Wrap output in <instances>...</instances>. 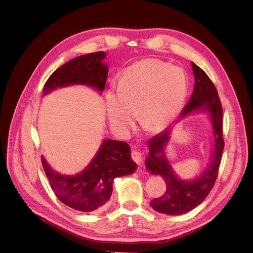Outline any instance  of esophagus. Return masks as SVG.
<instances>
[{"instance_id": "esophagus-1", "label": "esophagus", "mask_w": 253, "mask_h": 253, "mask_svg": "<svg viewBox=\"0 0 253 253\" xmlns=\"http://www.w3.org/2000/svg\"><path fill=\"white\" fill-rule=\"evenodd\" d=\"M132 158H133V160L137 165H141V163H142V156H141V153L139 151H137L136 149H133V151H132Z\"/></svg>"}]
</instances>
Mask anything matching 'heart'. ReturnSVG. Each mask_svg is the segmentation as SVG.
I'll list each match as a JSON object with an SVG mask.
<instances>
[{
    "label": "heart",
    "instance_id": "obj_1",
    "mask_svg": "<svg viewBox=\"0 0 253 253\" xmlns=\"http://www.w3.org/2000/svg\"><path fill=\"white\" fill-rule=\"evenodd\" d=\"M188 95V78L181 67L158 59H142L126 67L117 91L105 96L112 127L126 135L137 119L149 131L159 132L180 114Z\"/></svg>",
    "mask_w": 253,
    "mask_h": 253
}]
</instances>
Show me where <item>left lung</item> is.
I'll use <instances>...</instances> for the list:
<instances>
[{"label":"left lung","mask_w":253,"mask_h":253,"mask_svg":"<svg viewBox=\"0 0 253 253\" xmlns=\"http://www.w3.org/2000/svg\"><path fill=\"white\" fill-rule=\"evenodd\" d=\"M191 65L195 79L194 89L176 121H180L193 114L205 113L208 115L212 126L213 150L209 164L197 177L182 179L173 170L166 153V145L170 140L171 126L149 140V154L145 159V167L151 174L163 176L167 185L165 194L154 198L151 202V207L167 215L187 213L205 201L216 180L224 150L223 111L217 90L201 67L193 62H191Z\"/></svg>","instance_id":"left-lung-1"}]
</instances>
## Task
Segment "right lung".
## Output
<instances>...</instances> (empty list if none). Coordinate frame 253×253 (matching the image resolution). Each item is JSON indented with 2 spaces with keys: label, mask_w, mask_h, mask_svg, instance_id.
Instances as JSON below:
<instances>
[{
  "label": "right lung",
  "mask_w": 253,
  "mask_h": 253,
  "mask_svg": "<svg viewBox=\"0 0 253 253\" xmlns=\"http://www.w3.org/2000/svg\"><path fill=\"white\" fill-rule=\"evenodd\" d=\"M105 56L104 51H98L68 61L50 75L44 84L43 96L71 85H86L101 94L109 73ZM41 159L56 196L70 208L82 212L100 209L110 200L114 179L132 174L137 169L129 145L112 139H104L85 169L75 175L60 174L43 156Z\"/></svg>",
  "instance_id": "1"
}]
</instances>
